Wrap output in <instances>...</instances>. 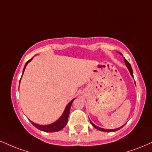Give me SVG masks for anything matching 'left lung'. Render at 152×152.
Wrapping results in <instances>:
<instances>
[{"label": "left lung", "instance_id": "left-lung-1", "mask_svg": "<svg viewBox=\"0 0 152 152\" xmlns=\"http://www.w3.org/2000/svg\"><path fill=\"white\" fill-rule=\"evenodd\" d=\"M118 53H119V54H121V56H123V54H122L121 53H120V52H118ZM124 61H125V65H126L127 67H128V69L129 72H130V73L131 76H132V77H133V72H132V67H131L130 64V63H129V62H128V61H127V60L125 59V58H124ZM134 84H135V82H134ZM90 123H91V124L95 128L97 129V130H101V131H103V132H115V131L118 130H120V129H121L122 128H123V125H122V126H121V127H120V128H115V129H104V128H100V127H98V126H96V125H95L94 124V123H93L92 122H91V121H90Z\"/></svg>", "mask_w": 152, "mask_h": 152}]
</instances>
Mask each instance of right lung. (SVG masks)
I'll list each match as a JSON object with an SVG mask.
<instances>
[{
    "mask_svg": "<svg viewBox=\"0 0 152 152\" xmlns=\"http://www.w3.org/2000/svg\"><path fill=\"white\" fill-rule=\"evenodd\" d=\"M32 59H33V58H31L30 60H29V61H28L27 63H26V64H25V65H24V69H23V72H22V75H23V73L24 72V70H25L27 65ZM20 81H21V79H20ZM75 99H73L71 101V102H70L68 103V104H67V106H66V107H65L64 112H63V113L62 114V115L57 120V121H55L53 123H51V124L46 125H39V124H37V123H34V122L30 121L31 123H32V125H34V126L36 127L37 129H39V130H42V131H44V132H58V131L61 130L62 129L64 128V127L67 124V121H68L69 114H70V107H71V106H72V104L73 101H74Z\"/></svg>",
    "mask_w": 152,
    "mask_h": 152,
    "instance_id": "add662e5",
    "label": "right lung"
}]
</instances>
